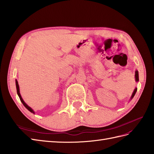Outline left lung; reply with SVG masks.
<instances>
[{
  "instance_id": "8db88e82",
  "label": "left lung",
  "mask_w": 154,
  "mask_h": 154,
  "mask_svg": "<svg viewBox=\"0 0 154 154\" xmlns=\"http://www.w3.org/2000/svg\"><path fill=\"white\" fill-rule=\"evenodd\" d=\"M135 78H136V82H138L139 80V78H138V70H136V72H135ZM136 91H137V88H135V90H134V91H133V94H132V96H131V99H132L133 97L134 96V95L136 94Z\"/></svg>"
}]
</instances>
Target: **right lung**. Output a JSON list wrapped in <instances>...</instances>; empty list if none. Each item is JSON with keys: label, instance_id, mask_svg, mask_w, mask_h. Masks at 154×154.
I'll use <instances>...</instances> for the list:
<instances>
[{"label": "right lung", "instance_id": "1", "mask_svg": "<svg viewBox=\"0 0 154 154\" xmlns=\"http://www.w3.org/2000/svg\"><path fill=\"white\" fill-rule=\"evenodd\" d=\"M16 90H17V94H18V96H19V97H20V101H21V102L22 103H23V105L25 106V107L27 109H28V110L31 112H32V113H35V112H34V111H33V109L31 108V107H29V106L27 105L25 102H24V101L23 100V99L22 98V96H21V95H20V88H19V85H18V81H17L16 80Z\"/></svg>", "mask_w": 154, "mask_h": 154}]
</instances>
